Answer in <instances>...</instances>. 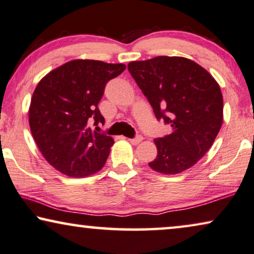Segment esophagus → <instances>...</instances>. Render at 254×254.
<instances>
[{"mask_svg":"<svg viewBox=\"0 0 254 254\" xmlns=\"http://www.w3.org/2000/svg\"><path fill=\"white\" fill-rule=\"evenodd\" d=\"M143 140V137L141 136V135H137V136H135V137H133V138H129V142L131 144H138L140 143V142Z\"/></svg>","mask_w":254,"mask_h":254,"instance_id":"esophagus-1","label":"esophagus"}]
</instances>
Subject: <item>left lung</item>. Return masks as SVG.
<instances>
[{"label": "left lung", "instance_id": "left-lung-1", "mask_svg": "<svg viewBox=\"0 0 254 254\" xmlns=\"http://www.w3.org/2000/svg\"><path fill=\"white\" fill-rule=\"evenodd\" d=\"M128 70L147 97L157 120L171 131L155 140V171L176 175L202 158L223 121V97L209 72L192 60L157 57L128 64Z\"/></svg>", "mask_w": 254, "mask_h": 254}]
</instances>
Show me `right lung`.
I'll list each match as a JSON object with an SVG mask.
<instances>
[{"instance_id": "obj_1", "label": "right lung", "mask_w": 254, "mask_h": 254, "mask_svg": "<svg viewBox=\"0 0 254 254\" xmlns=\"http://www.w3.org/2000/svg\"><path fill=\"white\" fill-rule=\"evenodd\" d=\"M123 64L72 60L54 69L34 90L29 111L32 136L50 164L69 177H86L105 164L114 141L92 129L105 123L98 109L107 82Z\"/></svg>"}]
</instances>
